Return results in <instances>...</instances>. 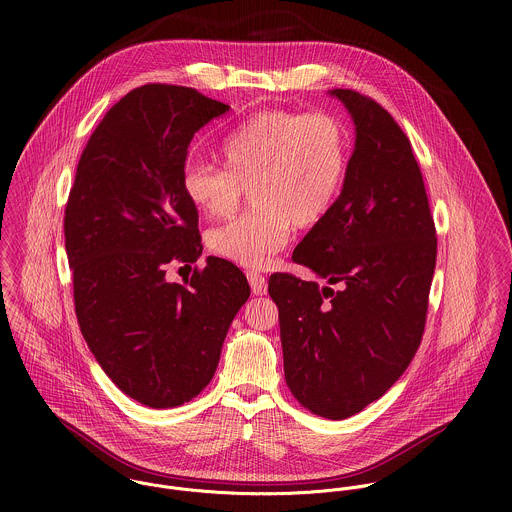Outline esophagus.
Returning a JSON list of instances; mask_svg holds the SVG:
<instances>
[{
    "label": "esophagus",
    "instance_id": "esophagus-1",
    "mask_svg": "<svg viewBox=\"0 0 512 512\" xmlns=\"http://www.w3.org/2000/svg\"><path fill=\"white\" fill-rule=\"evenodd\" d=\"M246 276H248V282H250L252 292L256 293V295H264V293L268 292V284H266V278H264L262 274H258V272H248Z\"/></svg>",
    "mask_w": 512,
    "mask_h": 512
}]
</instances>
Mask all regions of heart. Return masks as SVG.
Returning a JSON list of instances; mask_svg holds the SVG:
<instances>
[{"mask_svg": "<svg viewBox=\"0 0 512 512\" xmlns=\"http://www.w3.org/2000/svg\"><path fill=\"white\" fill-rule=\"evenodd\" d=\"M220 159L224 169L189 161L183 193L220 219L250 189L256 209L217 228L211 248L242 268L264 270L288 246L293 226H313L331 209L347 173L349 140L333 114L264 110L224 138Z\"/></svg>", "mask_w": 512, "mask_h": 512, "instance_id": "heart-1", "label": "heart"}]
</instances>
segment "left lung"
Segmentation results:
<instances>
[{
  "instance_id": "left-lung-1",
  "label": "left lung",
  "mask_w": 512,
  "mask_h": 512,
  "mask_svg": "<svg viewBox=\"0 0 512 512\" xmlns=\"http://www.w3.org/2000/svg\"><path fill=\"white\" fill-rule=\"evenodd\" d=\"M355 124L341 195L293 250L327 286L272 274L284 372L309 412L345 420L414 359L436 270V226L410 140L372 98L335 88Z\"/></svg>"
}]
</instances>
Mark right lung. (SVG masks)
Returning <instances> with one entry per match:
<instances>
[{"label":"right lung","mask_w":512,"mask_h":512,"mask_svg":"<svg viewBox=\"0 0 512 512\" xmlns=\"http://www.w3.org/2000/svg\"><path fill=\"white\" fill-rule=\"evenodd\" d=\"M228 110L195 88L146 84L116 102L84 147L65 211L82 337L112 382L149 408H175L215 376L250 297L246 276L209 256L185 286L169 262H197L199 213L181 173L193 136Z\"/></svg>","instance_id":"add662e5"}]
</instances>
